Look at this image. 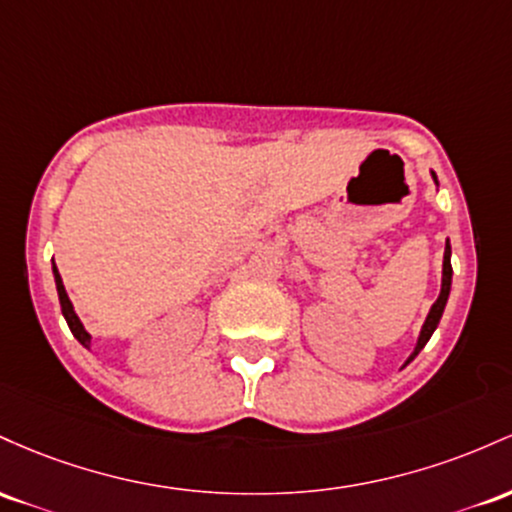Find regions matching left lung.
I'll return each instance as SVG.
<instances>
[{
    "mask_svg": "<svg viewBox=\"0 0 512 512\" xmlns=\"http://www.w3.org/2000/svg\"><path fill=\"white\" fill-rule=\"evenodd\" d=\"M450 254H452V251H450V241H445V258H442V290H440V297H438V300H435L433 307H430L426 324H423L421 336H418V346H416V350H413V355L409 358V363H411L413 358H416L418 353H421V348L426 346L428 338L433 336L435 329H438L442 312H445V304H447V297H450V285H452V263H450Z\"/></svg>",
    "mask_w": 512,
    "mask_h": 512,
    "instance_id": "1",
    "label": "left lung"
}]
</instances>
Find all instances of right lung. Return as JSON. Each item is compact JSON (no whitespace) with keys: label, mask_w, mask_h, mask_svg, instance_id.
<instances>
[{"label":"right lung","mask_w":512,"mask_h":512,"mask_svg":"<svg viewBox=\"0 0 512 512\" xmlns=\"http://www.w3.org/2000/svg\"><path fill=\"white\" fill-rule=\"evenodd\" d=\"M53 273H55V285H57V295H60V304H62V314H65V319H67V326H70L72 336H74V338H77V341H79V343H82V346H86V348H89V343H91V336H89V333H86V331H84L82 321H79V317H77V314H74V307H72L70 297H67V292H65V285H62V278H60V273H57L55 263H53Z\"/></svg>","instance_id":"1"}]
</instances>
